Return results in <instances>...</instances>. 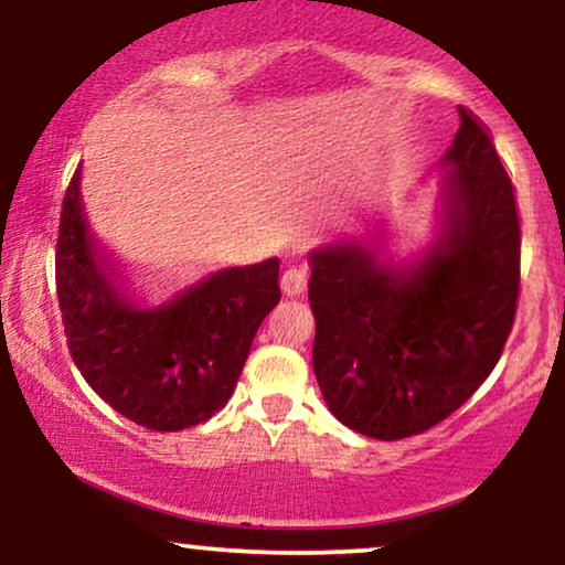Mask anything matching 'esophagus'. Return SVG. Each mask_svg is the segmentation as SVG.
Here are the masks:
<instances>
[{
	"label": "esophagus",
	"instance_id": "obj_1",
	"mask_svg": "<svg viewBox=\"0 0 565 565\" xmlns=\"http://www.w3.org/2000/svg\"><path fill=\"white\" fill-rule=\"evenodd\" d=\"M305 284H308V276H305L302 268H287L281 276V291L287 297H297L305 291Z\"/></svg>",
	"mask_w": 565,
	"mask_h": 565
}]
</instances>
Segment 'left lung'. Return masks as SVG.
<instances>
[{
  "instance_id": "left-lung-1",
  "label": "left lung",
  "mask_w": 565,
  "mask_h": 565,
  "mask_svg": "<svg viewBox=\"0 0 565 565\" xmlns=\"http://www.w3.org/2000/svg\"><path fill=\"white\" fill-rule=\"evenodd\" d=\"M440 164L444 231L417 263H382L364 244L310 255L316 380L342 425L377 440L419 436L457 412L497 366L515 321V188L468 108Z\"/></svg>"
}]
</instances>
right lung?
<instances>
[{
	"mask_svg": "<svg viewBox=\"0 0 565 565\" xmlns=\"http://www.w3.org/2000/svg\"><path fill=\"white\" fill-rule=\"evenodd\" d=\"M111 276L89 236L76 170L55 249L71 359L108 406L148 430L206 423L228 404L257 329L281 300L278 260L217 270L161 308L135 305Z\"/></svg>",
	"mask_w": 565,
	"mask_h": 565,
	"instance_id": "1",
	"label": "right lung"
}]
</instances>
